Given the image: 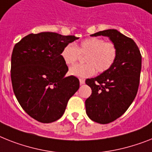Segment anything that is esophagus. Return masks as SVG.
Masks as SVG:
<instances>
[{"instance_id": "obj_1", "label": "esophagus", "mask_w": 152, "mask_h": 152, "mask_svg": "<svg viewBox=\"0 0 152 152\" xmlns=\"http://www.w3.org/2000/svg\"><path fill=\"white\" fill-rule=\"evenodd\" d=\"M79 81H80V84H81V85H83V84L85 83V80H84V79H82V78L79 79Z\"/></svg>"}]
</instances>
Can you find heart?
<instances>
[{
    "label": "heart",
    "mask_w": 152,
    "mask_h": 152,
    "mask_svg": "<svg viewBox=\"0 0 152 152\" xmlns=\"http://www.w3.org/2000/svg\"><path fill=\"white\" fill-rule=\"evenodd\" d=\"M84 64H75L69 69V74L80 78L93 76L96 71L104 73L116 61L118 48L113 42L105 41L99 37H89L80 42L78 46L70 42L63 48L61 57L67 65L75 64L80 54L85 55Z\"/></svg>",
    "instance_id": "1"
}]
</instances>
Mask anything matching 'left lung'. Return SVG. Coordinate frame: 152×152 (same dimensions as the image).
Masks as SVG:
<instances>
[{
	"label": "left lung",
	"mask_w": 152,
	"mask_h": 152,
	"mask_svg": "<svg viewBox=\"0 0 152 152\" xmlns=\"http://www.w3.org/2000/svg\"><path fill=\"white\" fill-rule=\"evenodd\" d=\"M108 36L116 45L118 55L112 67L96 77L86 79L91 95L85 101L88 116L95 122L110 124L126 112L136 97L140 83L141 54L132 39L116 29L91 36Z\"/></svg>",
	"instance_id": "1"
}]
</instances>
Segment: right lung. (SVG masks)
Wrapping results in <instances>:
<instances>
[{
	"instance_id": "obj_1",
	"label": "right lung",
	"mask_w": 152,
	"mask_h": 152,
	"mask_svg": "<svg viewBox=\"0 0 152 152\" xmlns=\"http://www.w3.org/2000/svg\"><path fill=\"white\" fill-rule=\"evenodd\" d=\"M77 39L56 32L31 33L14 46L11 66L14 93L26 113L39 122L59 120L70 98L78 90V78L64 77L68 67L61 57L63 48Z\"/></svg>"
}]
</instances>
